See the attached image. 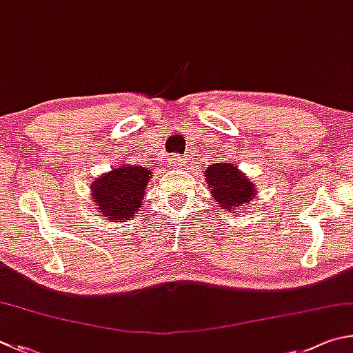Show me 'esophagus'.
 Segmentation results:
<instances>
[{
	"label": "esophagus",
	"mask_w": 353,
	"mask_h": 353,
	"mask_svg": "<svg viewBox=\"0 0 353 353\" xmlns=\"http://www.w3.org/2000/svg\"><path fill=\"white\" fill-rule=\"evenodd\" d=\"M170 161H172V165L175 167V169H178V170L186 169V161H184L181 157H178V154H175V157H173Z\"/></svg>",
	"instance_id": "1"
}]
</instances>
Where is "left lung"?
I'll use <instances>...</instances> for the list:
<instances>
[{
    "label": "left lung",
    "mask_w": 353,
    "mask_h": 353,
    "mask_svg": "<svg viewBox=\"0 0 353 353\" xmlns=\"http://www.w3.org/2000/svg\"><path fill=\"white\" fill-rule=\"evenodd\" d=\"M206 184L215 206L221 211L240 212V208L257 195L254 183L245 176L237 165L231 163H215L206 169Z\"/></svg>",
    "instance_id": "1"
}]
</instances>
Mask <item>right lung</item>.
Masks as SVG:
<instances>
[{
	"instance_id": "obj_1",
	"label": "right lung",
	"mask_w": 353,
	"mask_h": 353,
	"mask_svg": "<svg viewBox=\"0 0 353 353\" xmlns=\"http://www.w3.org/2000/svg\"><path fill=\"white\" fill-rule=\"evenodd\" d=\"M152 169L138 164H121L103 173L91 184L92 205L111 221H127L136 217L144 205Z\"/></svg>"
}]
</instances>
